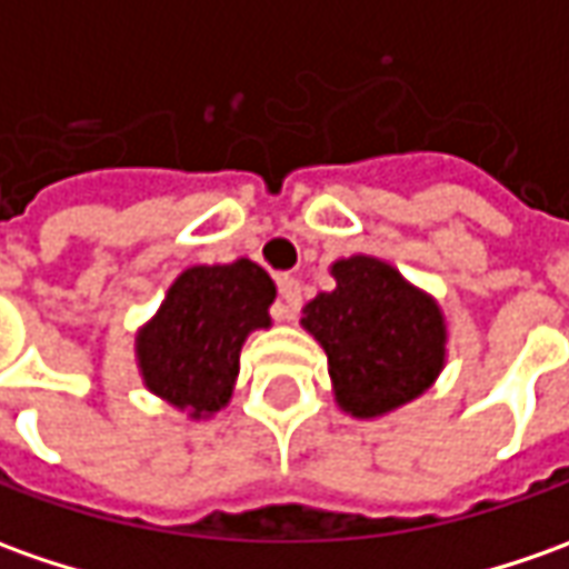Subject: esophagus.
I'll return each mask as SVG.
<instances>
[{
    "label": "esophagus",
    "instance_id": "obj_1",
    "mask_svg": "<svg viewBox=\"0 0 569 569\" xmlns=\"http://www.w3.org/2000/svg\"><path fill=\"white\" fill-rule=\"evenodd\" d=\"M277 286H280V299L273 305V317H277V320H296L301 305L299 280H296V277H280Z\"/></svg>",
    "mask_w": 569,
    "mask_h": 569
}]
</instances>
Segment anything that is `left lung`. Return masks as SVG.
<instances>
[{
    "label": "left lung",
    "instance_id": "1",
    "mask_svg": "<svg viewBox=\"0 0 569 569\" xmlns=\"http://www.w3.org/2000/svg\"><path fill=\"white\" fill-rule=\"evenodd\" d=\"M336 289L301 311V327L327 351L336 405L382 417L430 389L446 367V317L432 296L370 254L336 261Z\"/></svg>",
    "mask_w": 569,
    "mask_h": 569
}]
</instances>
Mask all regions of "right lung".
Instances as JSON below:
<instances>
[{
  "label": "right lung",
  "instance_id": "right-lung-1",
  "mask_svg": "<svg viewBox=\"0 0 569 569\" xmlns=\"http://www.w3.org/2000/svg\"><path fill=\"white\" fill-rule=\"evenodd\" d=\"M273 299L268 270L249 258L183 270L137 333L146 389L192 420L218 415L233 396L242 342L252 330H268Z\"/></svg>",
  "mask_w": 569,
  "mask_h": 569
}]
</instances>
